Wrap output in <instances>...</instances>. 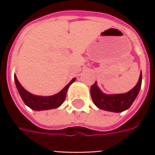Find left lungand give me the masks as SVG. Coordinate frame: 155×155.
I'll use <instances>...</instances> for the list:
<instances>
[{
  "label": "left lung",
  "mask_w": 155,
  "mask_h": 155,
  "mask_svg": "<svg viewBox=\"0 0 155 155\" xmlns=\"http://www.w3.org/2000/svg\"><path fill=\"white\" fill-rule=\"evenodd\" d=\"M142 76L140 75V78L137 84L128 92L125 94L117 95H106L102 92L97 85V82L91 87V95L94 104L99 109L111 112H122L128 110L134 103L141 86Z\"/></svg>",
  "instance_id": "left-lung-1"
}]
</instances>
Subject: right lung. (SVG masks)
Segmentation results:
<instances>
[{
  "instance_id": "add662e5",
  "label": "right lung",
  "mask_w": 155,
  "mask_h": 155,
  "mask_svg": "<svg viewBox=\"0 0 155 155\" xmlns=\"http://www.w3.org/2000/svg\"><path fill=\"white\" fill-rule=\"evenodd\" d=\"M75 79L76 78H73L60 92H58L54 96H51V97H38V96H34L33 94L27 91L23 87L21 86V84L17 79L16 76H15L16 87L18 89V91L20 93L23 102L29 108H31L32 110H51V109H56L58 106H60L64 103V99H65L66 92H67V90H68L70 84L71 83H73Z\"/></svg>"
}]
</instances>
